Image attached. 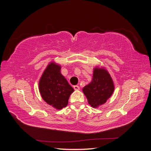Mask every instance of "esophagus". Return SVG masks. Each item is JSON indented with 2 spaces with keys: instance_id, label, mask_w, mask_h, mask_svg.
<instances>
[{
  "instance_id": "esophagus-1",
  "label": "esophagus",
  "mask_w": 151,
  "mask_h": 151,
  "mask_svg": "<svg viewBox=\"0 0 151 151\" xmlns=\"http://www.w3.org/2000/svg\"><path fill=\"white\" fill-rule=\"evenodd\" d=\"M74 89H75V90H79V89H80V88H79V86H74Z\"/></svg>"
}]
</instances>
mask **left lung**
Instances as JSON below:
<instances>
[{
  "mask_svg": "<svg viewBox=\"0 0 151 151\" xmlns=\"http://www.w3.org/2000/svg\"><path fill=\"white\" fill-rule=\"evenodd\" d=\"M114 89L113 82L108 72L104 68L96 67L92 81L84 87L83 91L91 106L98 108L106 102Z\"/></svg>",
  "mask_w": 151,
  "mask_h": 151,
  "instance_id": "1",
  "label": "left lung"
}]
</instances>
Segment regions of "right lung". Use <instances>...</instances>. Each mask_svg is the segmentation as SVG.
Listing matches in <instances>:
<instances>
[{
	"label": "right lung",
	"instance_id": "obj_1",
	"mask_svg": "<svg viewBox=\"0 0 151 151\" xmlns=\"http://www.w3.org/2000/svg\"><path fill=\"white\" fill-rule=\"evenodd\" d=\"M61 67L54 62L48 65L39 82V91L44 101L57 109L66 107L74 89L60 73Z\"/></svg>",
	"mask_w": 151,
	"mask_h": 151
}]
</instances>
